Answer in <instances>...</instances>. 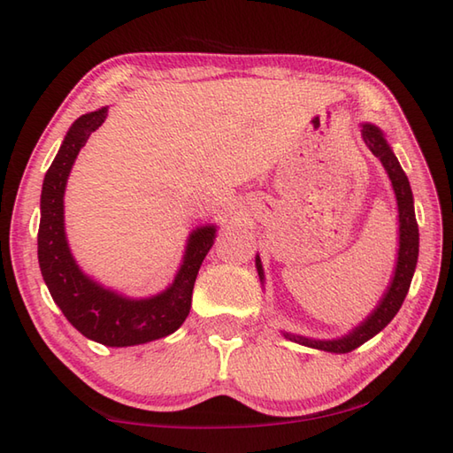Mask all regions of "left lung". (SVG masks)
Returning a JSON list of instances; mask_svg holds the SVG:
<instances>
[{"instance_id":"left-lung-1","label":"left lung","mask_w":453,"mask_h":453,"mask_svg":"<svg viewBox=\"0 0 453 453\" xmlns=\"http://www.w3.org/2000/svg\"><path fill=\"white\" fill-rule=\"evenodd\" d=\"M362 138L365 142V146H368L373 156L381 161V165L386 167L397 198L399 253H397L395 273H393V280L388 288V292L383 294V297L380 300L378 307H375V310L368 315V319L362 321L349 334L341 336V339L315 341V339H307V336L284 333L286 339H290L294 342L310 346V349L336 352V354H344L358 349L360 344L370 341L372 336L378 334L381 329H386L388 323L401 310L403 302H405V296L411 288V280H412V274H415L417 258H418V226L415 218V204H412V190H411L405 171L401 169L395 153H393L386 136H383V132L378 127H373V124H362ZM255 265H257L258 278H261L263 282L265 273H263V265L258 255L255 258Z\"/></svg>"}]
</instances>
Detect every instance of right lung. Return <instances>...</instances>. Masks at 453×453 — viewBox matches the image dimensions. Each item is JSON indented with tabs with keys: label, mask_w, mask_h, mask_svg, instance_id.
<instances>
[{
	"label": "right lung",
	"mask_w": 453,
	"mask_h": 453,
	"mask_svg": "<svg viewBox=\"0 0 453 453\" xmlns=\"http://www.w3.org/2000/svg\"><path fill=\"white\" fill-rule=\"evenodd\" d=\"M107 112L109 109L103 107L75 120L46 171L38 226V265L52 300L83 336L104 346H134L163 339L187 319L192 288L202 261L214 245L216 226H202L190 234L175 280L157 296L132 300L107 290L81 273L65 239L64 192L75 157L91 132L107 119Z\"/></svg>",
	"instance_id": "1"
}]
</instances>
